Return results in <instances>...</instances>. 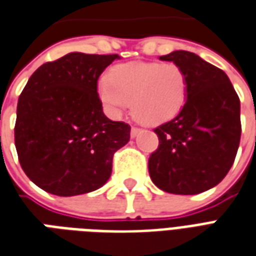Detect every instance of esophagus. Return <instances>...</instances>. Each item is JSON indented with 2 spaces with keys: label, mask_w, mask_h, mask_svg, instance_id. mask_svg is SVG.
Instances as JSON below:
<instances>
[{
  "label": "esophagus",
  "mask_w": 256,
  "mask_h": 256,
  "mask_svg": "<svg viewBox=\"0 0 256 256\" xmlns=\"http://www.w3.org/2000/svg\"><path fill=\"white\" fill-rule=\"evenodd\" d=\"M138 132H140V128H132V132H130V136H132V137H136V136H137L138 134Z\"/></svg>",
  "instance_id": "obj_1"
}]
</instances>
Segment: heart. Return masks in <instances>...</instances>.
<instances>
[{"label": "heart", "mask_w": 256, "mask_h": 256, "mask_svg": "<svg viewBox=\"0 0 256 256\" xmlns=\"http://www.w3.org/2000/svg\"><path fill=\"white\" fill-rule=\"evenodd\" d=\"M98 90L112 118H120L132 106L138 120L157 126L175 118L184 106L187 77L172 62L123 64L115 66L110 77L100 78Z\"/></svg>", "instance_id": "b5f03b06"}]
</instances>
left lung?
I'll use <instances>...</instances> for the list:
<instances>
[{"label":"left lung","instance_id":"left-lung-1","mask_svg":"<svg viewBox=\"0 0 256 256\" xmlns=\"http://www.w3.org/2000/svg\"><path fill=\"white\" fill-rule=\"evenodd\" d=\"M187 77L186 103L170 122L154 128L158 148L149 157V175L158 188L194 196L218 184L238 153L240 100L228 76L194 52L160 56Z\"/></svg>","mask_w":256,"mask_h":256}]
</instances>
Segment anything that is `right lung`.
<instances>
[{
	"label": "right lung",
	"mask_w": 256,
	"mask_h": 256,
	"mask_svg": "<svg viewBox=\"0 0 256 256\" xmlns=\"http://www.w3.org/2000/svg\"><path fill=\"white\" fill-rule=\"evenodd\" d=\"M118 58L69 52L30 77L17 103L14 145L22 171L42 190L80 196L110 179L130 126L104 115L98 80Z\"/></svg>",
	"instance_id": "add662e5"
}]
</instances>
